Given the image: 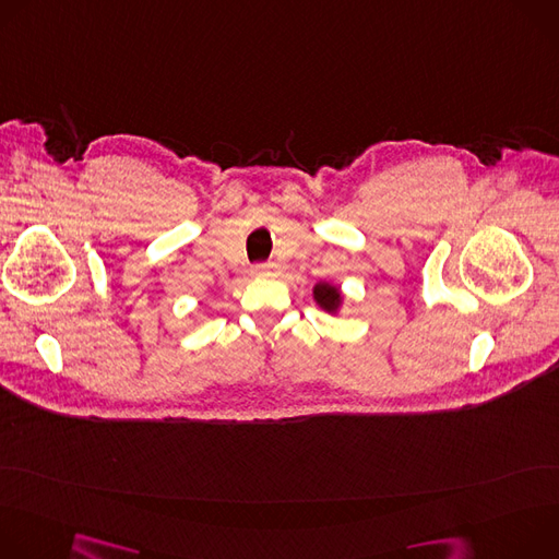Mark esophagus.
I'll list each match as a JSON object with an SVG mask.
<instances>
[{"instance_id":"esophagus-1","label":"esophagus","mask_w":559,"mask_h":559,"mask_svg":"<svg viewBox=\"0 0 559 559\" xmlns=\"http://www.w3.org/2000/svg\"><path fill=\"white\" fill-rule=\"evenodd\" d=\"M252 274L261 276V278H270V276L278 274V265L276 263H259L252 267Z\"/></svg>"}]
</instances>
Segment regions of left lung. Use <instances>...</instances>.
<instances>
[{
  "label": "left lung",
  "mask_w": 559,
  "mask_h": 559,
  "mask_svg": "<svg viewBox=\"0 0 559 559\" xmlns=\"http://www.w3.org/2000/svg\"><path fill=\"white\" fill-rule=\"evenodd\" d=\"M313 296H316L318 305L325 307L328 311H334V309L338 307V302H341V294H338V289H336L334 285H328V283L316 285Z\"/></svg>",
  "instance_id": "obj_1"
}]
</instances>
